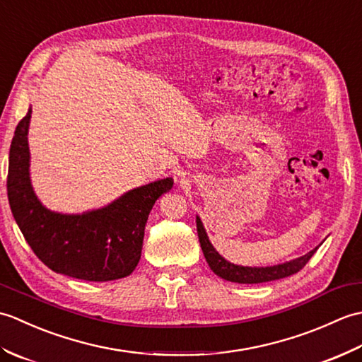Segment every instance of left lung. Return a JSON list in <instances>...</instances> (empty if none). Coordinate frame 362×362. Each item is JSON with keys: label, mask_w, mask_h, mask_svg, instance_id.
Listing matches in <instances>:
<instances>
[{"label": "left lung", "mask_w": 362, "mask_h": 362, "mask_svg": "<svg viewBox=\"0 0 362 362\" xmlns=\"http://www.w3.org/2000/svg\"><path fill=\"white\" fill-rule=\"evenodd\" d=\"M197 224V236L199 243H201V247L204 252V257L209 263L211 271L219 275L221 279L233 281V283H244V284H253V283H266V281H274L284 279V276L294 275L298 271L306 266V263L311 259V257L316 253L317 247L306 253V255L296 258L289 261V263L276 264L271 267H243L228 263L224 258H222L219 253L214 250L211 243L209 241V236H206L202 222L199 218H196Z\"/></svg>", "instance_id": "8db88e82"}]
</instances>
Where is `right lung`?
I'll list each match as a JSON object with an SVG mask.
<instances>
[{"mask_svg":"<svg viewBox=\"0 0 362 362\" xmlns=\"http://www.w3.org/2000/svg\"><path fill=\"white\" fill-rule=\"evenodd\" d=\"M30 109L12 138L7 197L23 236L51 271L87 281H110L134 272L141 257L144 227L157 199L173 188L163 179L129 191L105 209L59 214L37 201L29 180Z\"/></svg>","mask_w":362,"mask_h":362,"instance_id":"1","label":"right lung"}]
</instances>
